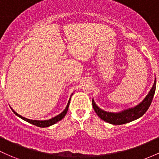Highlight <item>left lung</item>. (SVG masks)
I'll list each match as a JSON object with an SVG mask.
<instances>
[{
	"mask_svg": "<svg viewBox=\"0 0 159 159\" xmlns=\"http://www.w3.org/2000/svg\"><path fill=\"white\" fill-rule=\"evenodd\" d=\"M155 88H156V80L155 79L154 84L150 89L149 93L146 95L139 105L134 107H129L126 110L121 111L120 112H108L102 110L98 105L95 104V101L93 99V106L94 110L97 115L100 117L102 120L109 124H114V125H120V124H127L131 121L136 120L139 118L146 112L152 103V101L154 97Z\"/></svg>",
	"mask_w": 159,
	"mask_h": 159,
	"instance_id": "1",
	"label": "left lung"
}]
</instances>
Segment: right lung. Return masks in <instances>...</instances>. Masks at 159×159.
Here are the masks:
<instances>
[{"mask_svg": "<svg viewBox=\"0 0 159 159\" xmlns=\"http://www.w3.org/2000/svg\"><path fill=\"white\" fill-rule=\"evenodd\" d=\"M73 94H72V95H73ZM72 95H71V96H72ZM70 98H71V97H70V98L69 101H68V103H67V105H66V108L64 109V110L63 111L61 112V114H58V115H57V116H56V117H52V119H49V120H30V119L25 118V117H23V116L20 115V114L16 113V112L15 111H13V109H12V110H13V113L16 114V116H18L19 117H20V118L23 119V120L27 121V122H29V123H30V124H33V125H35V126H37V127H50V126L53 125V124H56V123L58 122V121L61 120L63 118H64V117H65L66 112H67V111H68V107H69L70 102Z\"/></svg>", "mask_w": 159, "mask_h": 159, "instance_id": "obj_1", "label": "right lung"}]
</instances>
